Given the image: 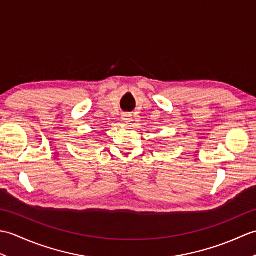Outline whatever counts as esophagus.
I'll return each mask as SVG.
<instances>
[{
	"mask_svg": "<svg viewBox=\"0 0 256 256\" xmlns=\"http://www.w3.org/2000/svg\"><path fill=\"white\" fill-rule=\"evenodd\" d=\"M122 120L125 123H130L132 121V116L130 113H123L122 114Z\"/></svg>",
	"mask_w": 256,
	"mask_h": 256,
	"instance_id": "esophagus-1",
	"label": "esophagus"
}]
</instances>
